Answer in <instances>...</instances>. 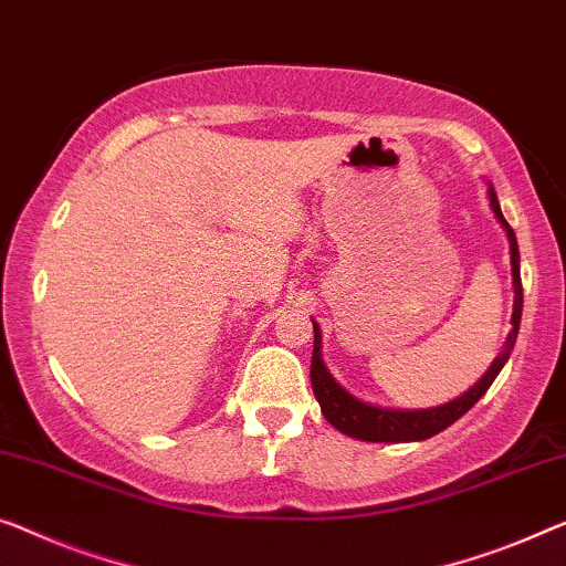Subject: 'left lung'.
I'll return each mask as SVG.
<instances>
[{
    "instance_id": "left-lung-1",
    "label": "left lung",
    "mask_w": 566,
    "mask_h": 566,
    "mask_svg": "<svg viewBox=\"0 0 566 566\" xmlns=\"http://www.w3.org/2000/svg\"><path fill=\"white\" fill-rule=\"evenodd\" d=\"M491 208L495 218H499L501 226L509 233L511 241V269H513V292H516V300H513V331L505 340V348L501 350V356L493 360V366L488 368V374L480 378V381L472 386V389L454 399L444 407L437 409H421V411H394V409H381V407H370V403L358 401L356 396H350L343 389L335 378L327 374V368L319 358V327H315V348H312V364H310V381H312V391H315V399L319 401V409H323L325 419L337 429V432L356 437V440H366V442H415V440H427L437 432H442L458 421L465 411H470L475 403L480 401L491 384L495 381V376L501 374V368L509 360L513 343H516L518 335V325H521V310H524V286H521V272H518V241L516 233L505 221L499 206V198L491 188Z\"/></svg>"
}]
</instances>
